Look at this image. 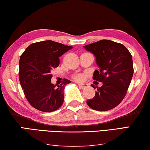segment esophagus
<instances>
[{
	"instance_id": "obj_1",
	"label": "esophagus",
	"mask_w": 150,
	"mask_h": 150,
	"mask_svg": "<svg viewBox=\"0 0 150 150\" xmlns=\"http://www.w3.org/2000/svg\"><path fill=\"white\" fill-rule=\"evenodd\" d=\"M78 86H79L80 88H82V89L86 88V87L88 86V84H82V83H78Z\"/></svg>"
}]
</instances>
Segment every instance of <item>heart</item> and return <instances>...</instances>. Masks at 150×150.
Segmentation results:
<instances>
[{
  "mask_svg": "<svg viewBox=\"0 0 150 150\" xmlns=\"http://www.w3.org/2000/svg\"><path fill=\"white\" fill-rule=\"evenodd\" d=\"M74 79L76 80H77V81H81V80H83V76L81 74H78V75L75 76Z\"/></svg>",
  "mask_w": 150,
  "mask_h": 150,
  "instance_id": "obj_1",
  "label": "heart"
}]
</instances>
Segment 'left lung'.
<instances>
[{
    "label": "left lung",
    "instance_id": "1",
    "mask_svg": "<svg viewBox=\"0 0 150 150\" xmlns=\"http://www.w3.org/2000/svg\"><path fill=\"white\" fill-rule=\"evenodd\" d=\"M84 47L94 55L100 68V71H94L93 78L103 83L97 87L94 97L86 100L87 105L98 111L113 109L125 98L130 85L133 74L132 56L123 44L107 40Z\"/></svg>",
    "mask_w": 150,
    "mask_h": 150
}]
</instances>
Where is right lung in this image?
<instances>
[{
	"instance_id": "1",
	"label": "right lung",
	"mask_w": 150,
	"mask_h": 150,
	"mask_svg": "<svg viewBox=\"0 0 150 150\" xmlns=\"http://www.w3.org/2000/svg\"><path fill=\"white\" fill-rule=\"evenodd\" d=\"M72 48L51 40L33 43L20 57L19 81L32 107L43 112L58 109L64 103V90L70 80L56 87L51 83L52 69L59 64V57Z\"/></svg>"
}]
</instances>
